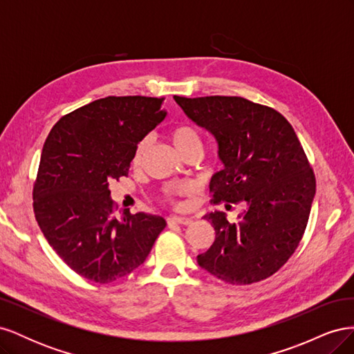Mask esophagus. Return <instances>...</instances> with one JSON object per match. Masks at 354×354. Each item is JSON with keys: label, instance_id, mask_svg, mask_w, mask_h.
<instances>
[{"label": "esophagus", "instance_id": "1", "mask_svg": "<svg viewBox=\"0 0 354 354\" xmlns=\"http://www.w3.org/2000/svg\"><path fill=\"white\" fill-rule=\"evenodd\" d=\"M167 223H168V224H185V226H187V224L192 223V218H189V217H176V216H173V217H168V218H167Z\"/></svg>", "mask_w": 354, "mask_h": 354}]
</instances>
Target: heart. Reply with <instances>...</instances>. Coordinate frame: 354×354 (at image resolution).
<instances>
[{"mask_svg":"<svg viewBox=\"0 0 354 354\" xmlns=\"http://www.w3.org/2000/svg\"><path fill=\"white\" fill-rule=\"evenodd\" d=\"M169 138L171 142H173L174 147L177 149V152L183 156L186 152L189 151H194V149H199L202 151V138L199 131L194 125L190 124H180L176 125L173 130L169 131ZM147 147H149V140L145 138L140 143H138L134 149V153H133V167L138 168L143 162V158L147 152ZM190 192V186L189 185H174L171 186L169 190H167V194L164 196L165 202L168 203H174V196L176 195H181V194H187Z\"/></svg>","mask_w":354,"mask_h":354,"instance_id":"1","label":"heart"}]
</instances>
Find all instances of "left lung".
<instances>
[{"mask_svg":"<svg viewBox=\"0 0 354 354\" xmlns=\"http://www.w3.org/2000/svg\"><path fill=\"white\" fill-rule=\"evenodd\" d=\"M174 100L192 121L216 137L223 169L211 178V202H245L238 223L207 214L216 241L198 264L232 285L270 277L301 241L316 178L292 125L279 112L234 95Z\"/></svg>","mask_w":354,"mask_h":354,"instance_id":"left-lung-1","label":"left lung"}]
</instances>
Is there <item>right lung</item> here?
Instances as JSON below:
<instances>
[{"mask_svg": "<svg viewBox=\"0 0 354 354\" xmlns=\"http://www.w3.org/2000/svg\"><path fill=\"white\" fill-rule=\"evenodd\" d=\"M164 97L94 100L62 116L42 147L34 212L50 246L73 272L109 283L143 264L167 223L125 209L118 218L109 183L128 176L136 146L164 121Z\"/></svg>", "mask_w": 354, "mask_h": 354, "instance_id": "obj_1", "label": "right lung"}]
</instances>
